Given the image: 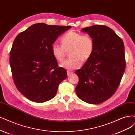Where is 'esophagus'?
<instances>
[{"mask_svg": "<svg viewBox=\"0 0 135 135\" xmlns=\"http://www.w3.org/2000/svg\"><path fill=\"white\" fill-rule=\"evenodd\" d=\"M67 74H68V76H70V75H71V74H73V72L70 71H67Z\"/></svg>", "mask_w": 135, "mask_h": 135, "instance_id": "34e87169", "label": "esophagus"}]
</instances>
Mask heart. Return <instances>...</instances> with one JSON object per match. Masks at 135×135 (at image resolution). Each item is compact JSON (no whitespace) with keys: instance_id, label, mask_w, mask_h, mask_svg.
Here are the masks:
<instances>
[{"instance_id":"b5f03b06","label":"heart","mask_w":135,"mask_h":135,"mask_svg":"<svg viewBox=\"0 0 135 135\" xmlns=\"http://www.w3.org/2000/svg\"><path fill=\"white\" fill-rule=\"evenodd\" d=\"M61 45L54 43L51 46V52L54 58L62 62L65 57L66 51L69 52V59L60 66L68 70L78 69L81 66V61L85 62L93 53L94 43L91 37L83 35L74 31H70L61 40Z\"/></svg>"}]
</instances>
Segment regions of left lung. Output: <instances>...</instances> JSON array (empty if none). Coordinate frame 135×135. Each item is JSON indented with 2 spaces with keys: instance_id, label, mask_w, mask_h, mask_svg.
I'll use <instances>...</instances> for the list:
<instances>
[{
  "instance_id": "obj_1",
  "label": "left lung",
  "mask_w": 135,
  "mask_h": 135,
  "mask_svg": "<svg viewBox=\"0 0 135 135\" xmlns=\"http://www.w3.org/2000/svg\"><path fill=\"white\" fill-rule=\"evenodd\" d=\"M94 43L90 58L75 71L79 80L76 95L86 103H103L117 90L126 68L122 40L109 27L94 25L84 28Z\"/></svg>"
}]
</instances>
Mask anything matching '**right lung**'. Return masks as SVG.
Instances as JSON below:
<instances>
[{"instance_id":"right-lung-1","label":"right lung","mask_w":135,"mask_h":135,"mask_svg":"<svg viewBox=\"0 0 135 135\" xmlns=\"http://www.w3.org/2000/svg\"><path fill=\"white\" fill-rule=\"evenodd\" d=\"M71 27L34 24L18 34L10 52L9 62L14 82L29 100L43 103L56 95L67 71L58 67L51 46L59 36Z\"/></svg>"}]
</instances>
